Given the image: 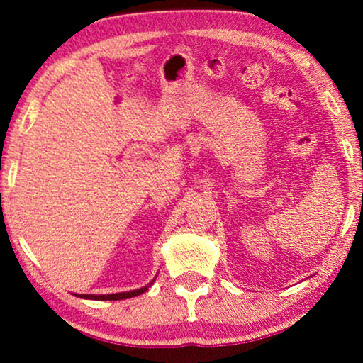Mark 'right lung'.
Returning <instances> with one entry per match:
<instances>
[{
  "label": "right lung",
  "instance_id": "1",
  "mask_svg": "<svg viewBox=\"0 0 363 363\" xmlns=\"http://www.w3.org/2000/svg\"><path fill=\"white\" fill-rule=\"evenodd\" d=\"M151 284V283H150ZM147 291V286L140 289H134V291H128V293H114V294H77L79 298L84 299H96V301H119V299H128V298H134V296H140L141 293Z\"/></svg>",
  "mask_w": 363,
  "mask_h": 363
}]
</instances>
